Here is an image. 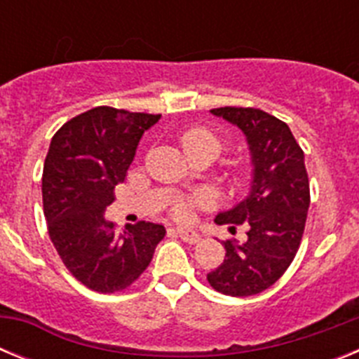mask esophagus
<instances>
[{
	"instance_id": "1",
	"label": "esophagus",
	"mask_w": 359,
	"mask_h": 359,
	"mask_svg": "<svg viewBox=\"0 0 359 359\" xmlns=\"http://www.w3.org/2000/svg\"><path fill=\"white\" fill-rule=\"evenodd\" d=\"M176 233L182 237L185 243H189V244H196V243H199V241H201V236H199L198 231H194V230H187V228H176Z\"/></svg>"
}]
</instances>
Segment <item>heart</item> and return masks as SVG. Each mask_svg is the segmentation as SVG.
<instances>
[{
  "instance_id": "1",
  "label": "heart",
  "mask_w": 359,
  "mask_h": 359,
  "mask_svg": "<svg viewBox=\"0 0 359 359\" xmlns=\"http://www.w3.org/2000/svg\"><path fill=\"white\" fill-rule=\"evenodd\" d=\"M182 145L189 156H199V154H210V156L217 158L221 151L224 149L223 138L215 135L212 129L208 128H190L182 133ZM199 203H207V198H199ZM190 208L192 203L182 201L174 207V215L182 221H187L190 217Z\"/></svg>"
}]
</instances>
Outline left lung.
<instances>
[{"label": "left lung", "mask_w": 359, "mask_h": 359, "mask_svg": "<svg viewBox=\"0 0 359 359\" xmlns=\"http://www.w3.org/2000/svg\"><path fill=\"white\" fill-rule=\"evenodd\" d=\"M214 116L226 120L246 136L252 161L248 194L215 223L233 231L243 224L246 239L224 241L223 264L207 275L215 291L250 297L273 286L293 262L302 241L309 208L304 151L287 123L255 107H217Z\"/></svg>", "instance_id": "1"}]
</instances>
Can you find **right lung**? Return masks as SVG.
<instances>
[{"mask_svg":"<svg viewBox=\"0 0 359 359\" xmlns=\"http://www.w3.org/2000/svg\"><path fill=\"white\" fill-rule=\"evenodd\" d=\"M160 118L98 106L68 120L50 142L43 169L50 239L69 273L98 293L131 286L165 237L163 224L147 221L115 233L104 215L142 136Z\"/></svg>","mask_w":359,"mask_h":359,"instance_id":"add662e5","label":"right lung"}]
</instances>
